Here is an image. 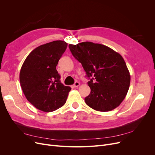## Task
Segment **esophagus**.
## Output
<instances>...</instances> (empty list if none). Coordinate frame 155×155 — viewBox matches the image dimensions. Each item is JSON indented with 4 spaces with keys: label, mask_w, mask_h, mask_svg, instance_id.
I'll list each match as a JSON object with an SVG mask.
<instances>
[{
    "label": "esophagus",
    "mask_w": 155,
    "mask_h": 155,
    "mask_svg": "<svg viewBox=\"0 0 155 155\" xmlns=\"http://www.w3.org/2000/svg\"><path fill=\"white\" fill-rule=\"evenodd\" d=\"M79 85H80V83H79L78 82H75V84H73V87H78Z\"/></svg>",
    "instance_id": "obj_1"
}]
</instances>
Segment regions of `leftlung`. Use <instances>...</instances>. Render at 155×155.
Wrapping results in <instances>:
<instances>
[{"mask_svg":"<svg viewBox=\"0 0 155 155\" xmlns=\"http://www.w3.org/2000/svg\"><path fill=\"white\" fill-rule=\"evenodd\" d=\"M68 46L73 56L82 63L87 77L94 76L88 82L91 92L85 98L86 104L101 112L117 107L126 97L131 82L122 56L106 46L89 41Z\"/></svg>","mask_w":155,"mask_h":155,"instance_id":"1","label":"left lung"}]
</instances>
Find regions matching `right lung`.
Returning <instances> with one entry per match:
<instances>
[{"instance_id": "1", "label": "right lung", "mask_w": 155, "mask_h": 155, "mask_svg": "<svg viewBox=\"0 0 155 155\" xmlns=\"http://www.w3.org/2000/svg\"><path fill=\"white\" fill-rule=\"evenodd\" d=\"M67 45L63 41L41 45L29 54L22 65V90L27 100L40 110H56L67 101L71 88L61 82L56 67Z\"/></svg>"}]
</instances>
